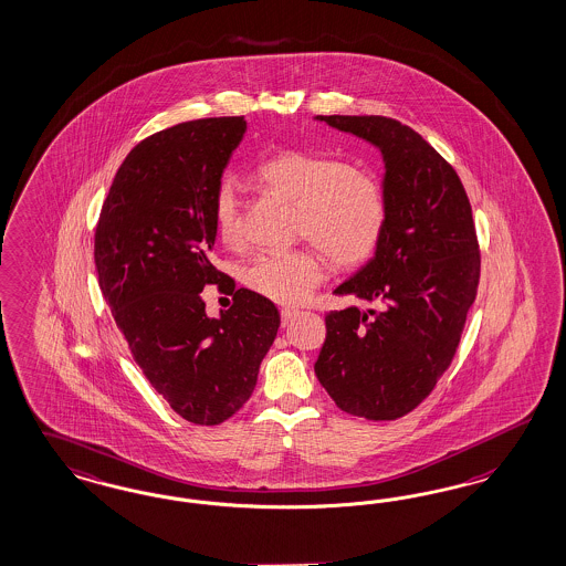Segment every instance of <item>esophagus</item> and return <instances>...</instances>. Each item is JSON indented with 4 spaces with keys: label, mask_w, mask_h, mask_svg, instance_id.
Segmentation results:
<instances>
[{
    "label": "esophagus",
    "mask_w": 566,
    "mask_h": 566,
    "mask_svg": "<svg viewBox=\"0 0 566 566\" xmlns=\"http://www.w3.org/2000/svg\"><path fill=\"white\" fill-rule=\"evenodd\" d=\"M296 315H298V310H293V307H284V310H282V326H289V324L293 322Z\"/></svg>",
    "instance_id": "1"
}]
</instances>
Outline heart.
<instances>
[{"label":"heart","mask_w":566,"mask_h":566,"mask_svg":"<svg viewBox=\"0 0 566 566\" xmlns=\"http://www.w3.org/2000/svg\"><path fill=\"white\" fill-rule=\"evenodd\" d=\"M261 186L294 205V232L307 235L338 268H355L376 253L387 228V196L378 177L338 156L282 150L259 163ZM214 228L226 244L240 240V205L232 181H221L213 200ZM317 249L253 256L242 282L273 303L305 301L328 272Z\"/></svg>","instance_id":"b5f03b06"}]
</instances>
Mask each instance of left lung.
Masks as SVG:
<instances>
[{"instance_id": "8db88e82", "label": "left lung", "mask_w": 566, "mask_h": 566, "mask_svg": "<svg viewBox=\"0 0 566 566\" xmlns=\"http://www.w3.org/2000/svg\"><path fill=\"white\" fill-rule=\"evenodd\" d=\"M315 118L380 150L387 196L376 253L334 291L371 307L326 315L315 376L340 410L395 420L448 370L474 303L481 253L470 200L453 167L408 125L374 115Z\"/></svg>"}]
</instances>
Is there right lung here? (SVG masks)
<instances>
[{
  "instance_id": "add662e5",
  "label": "right lung",
  "mask_w": 566,
  "mask_h": 566,
  "mask_svg": "<svg viewBox=\"0 0 566 566\" xmlns=\"http://www.w3.org/2000/svg\"><path fill=\"white\" fill-rule=\"evenodd\" d=\"M247 132L244 117L198 118L142 139L99 211V291L137 366L184 420L214 427L240 410L280 328L270 298L230 291L209 317L202 289H228L214 270L213 200ZM234 282V280H232Z\"/></svg>"
}]
</instances>
